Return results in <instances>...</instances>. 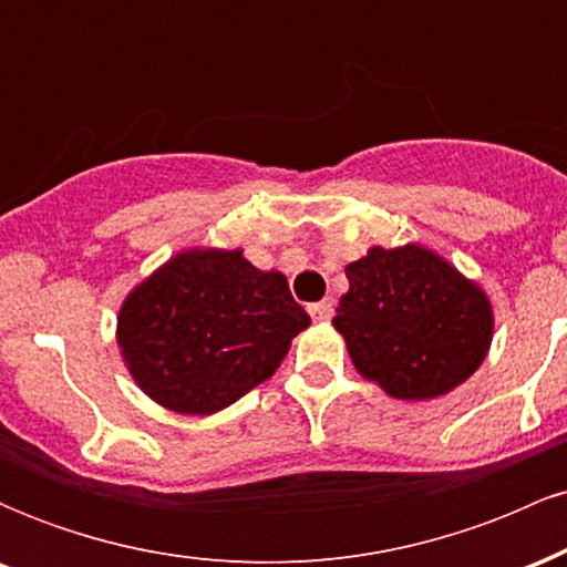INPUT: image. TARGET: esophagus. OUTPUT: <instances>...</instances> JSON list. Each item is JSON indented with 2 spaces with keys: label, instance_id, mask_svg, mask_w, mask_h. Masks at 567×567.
<instances>
[{
  "label": "esophagus",
  "instance_id": "obj_1",
  "mask_svg": "<svg viewBox=\"0 0 567 567\" xmlns=\"http://www.w3.org/2000/svg\"><path fill=\"white\" fill-rule=\"evenodd\" d=\"M309 315H311V320L328 322L330 317H333V301H330V298H324V301H320V303H311Z\"/></svg>",
  "mask_w": 567,
  "mask_h": 567
}]
</instances>
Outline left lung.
<instances>
[{
	"mask_svg": "<svg viewBox=\"0 0 567 567\" xmlns=\"http://www.w3.org/2000/svg\"><path fill=\"white\" fill-rule=\"evenodd\" d=\"M333 324L351 362L396 400L447 394L483 365L493 336L485 292L419 245L347 266Z\"/></svg>",
	"mask_w": 567,
	"mask_h": 567,
	"instance_id": "1",
	"label": "left lung"
}]
</instances>
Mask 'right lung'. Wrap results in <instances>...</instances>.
I'll return each instance as SVG.
<instances>
[{"label": "right lung", "instance_id": "1", "mask_svg": "<svg viewBox=\"0 0 567 567\" xmlns=\"http://www.w3.org/2000/svg\"><path fill=\"white\" fill-rule=\"evenodd\" d=\"M309 322L277 271L239 250H188L130 292L116 338L152 400L207 415L269 379Z\"/></svg>", "mask_w": 567, "mask_h": 567}]
</instances>
